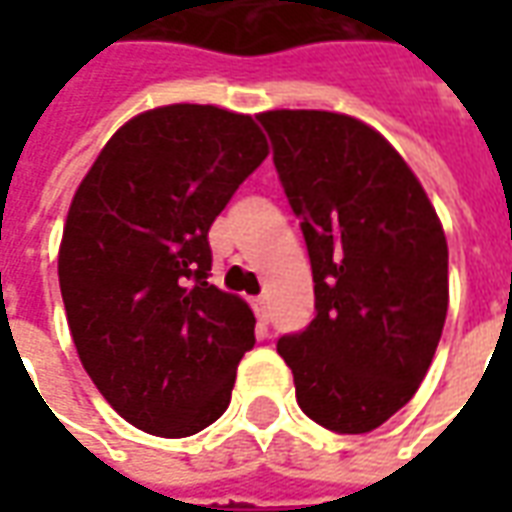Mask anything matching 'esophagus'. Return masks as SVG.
Listing matches in <instances>:
<instances>
[{
  "label": "esophagus",
  "instance_id": "34e87169",
  "mask_svg": "<svg viewBox=\"0 0 512 512\" xmlns=\"http://www.w3.org/2000/svg\"><path fill=\"white\" fill-rule=\"evenodd\" d=\"M252 310H255L257 321L268 323V299L266 296H257V299H252Z\"/></svg>",
  "mask_w": 512,
  "mask_h": 512
}]
</instances>
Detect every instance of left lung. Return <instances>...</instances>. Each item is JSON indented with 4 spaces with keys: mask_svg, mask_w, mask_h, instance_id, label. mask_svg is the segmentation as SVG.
<instances>
[{
    "mask_svg": "<svg viewBox=\"0 0 512 512\" xmlns=\"http://www.w3.org/2000/svg\"><path fill=\"white\" fill-rule=\"evenodd\" d=\"M310 252L315 318L279 337L301 411L370 433L414 397L447 318V238L395 147L318 109L257 115Z\"/></svg>",
    "mask_w": 512,
    "mask_h": 512,
    "instance_id": "left-lung-1",
    "label": "left lung"
}]
</instances>
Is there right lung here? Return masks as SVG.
Instances as JSON below:
<instances>
[{
    "mask_svg": "<svg viewBox=\"0 0 512 512\" xmlns=\"http://www.w3.org/2000/svg\"><path fill=\"white\" fill-rule=\"evenodd\" d=\"M266 156L249 115L158 106L106 142L73 194L60 244L68 326L87 376L134 428L183 439L230 406L255 315L208 282V230Z\"/></svg>",
    "mask_w": 512,
    "mask_h": 512,
    "instance_id": "right-lung-1",
    "label": "right lung"
}]
</instances>
